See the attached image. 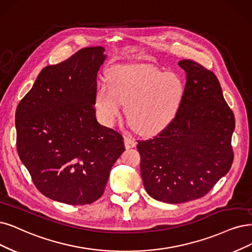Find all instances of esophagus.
Segmentation results:
<instances>
[{"label":"esophagus","instance_id":"1","mask_svg":"<svg viewBox=\"0 0 252 252\" xmlns=\"http://www.w3.org/2000/svg\"><path fill=\"white\" fill-rule=\"evenodd\" d=\"M136 144H137V142L133 137H131V136H126L125 137V146H126V150H128V148L135 147Z\"/></svg>","mask_w":252,"mask_h":252}]
</instances>
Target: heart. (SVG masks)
Masks as SVG:
<instances>
[{
    "instance_id": "heart-1",
    "label": "heart",
    "mask_w": 252,
    "mask_h": 252,
    "mask_svg": "<svg viewBox=\"0 0 252 252\" xmlns=\"http://www.w3.org/2000/svg\"><path fill=\"white\" fill-rule=\"evenodd\" d=\"M184 96V83L174 73L148 65H116L109 71V83L98 84L94 108L101 123L110 126L126 104V116L136 131L155 135L171 124Z\"/></svg>"
}]
</instances>
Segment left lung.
<instances>
[{
    "label": "left lung",
    "instance_id": "8db88e82",
    "mask_svg": "<svg viewBox=\"0 0 252 252\" xmlns=\"http://www.w3.org/2000/svg\"><path fill=\"white\" fill-rule=\"evenodd\" d=\"M185 96L171 124L153 139L138 141L140 171L150 196L183 203L204 196L230 169L235 116L214 72L182 60Z\"/></svg>",
    "mask_w": 252,
    "mask_h": 252
}]
</instances>
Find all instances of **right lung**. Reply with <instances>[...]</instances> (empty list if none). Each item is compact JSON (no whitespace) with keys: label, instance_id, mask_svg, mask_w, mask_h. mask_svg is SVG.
<instances>
[{"label":"right lung","instance_id":"add662e5","mask_svg":"<svg viewBox=\"0 0 252 252\" xmlns=\"http://www.w3.org/2000/svg\"><path fill=\"white\" fill-rule=\"evenodd\" d=\"M101 46L82 49L45 66L15 112L16 147L44 196L72 206L97 200L124 137L98 124L94 110Z\"/></svg>","mask_w":252,"mask_h":252}]
</instances>
